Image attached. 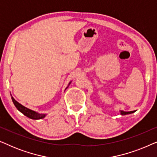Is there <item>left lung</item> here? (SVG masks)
I'll use <instances>...</instances> for the list:
<instances>
[{"instance_id":"8db88e82","label":"left lung","mask_w":157,"mask_h":157,"mask_svg":"<svg viewBox=\"0 0 157 157\" xmlns=\"http://www.w3.org/2000/svg\"><path fill=\"white\" fill-rule=\"evenodd\" d=\"M134 111H121V115H125V114H128V113H134Z\"/></svg>"}]
</instances>
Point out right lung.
<instances>
[{
	"mask_svg": "<svg viewBox=\"0 0 157 157\" xmlns=\"http://www.w3.org/2000/svg\"><path fill=\"white\" fill-rule=\"evenodd\" d=\"M11 98H12L13 102V104L15 105V106L16 107L17 109H18L19 111H21V113H23L25 116H26L27 117L30 118V119H43V118H44L45 116H46V114H40V113H36V111L31 110V109L25 108V106H22V105H21V104H19L18 102H17L14 99L13 97H11Z\"/></svg>",
	"mask_w": 157,
	"mask_h": 157,
	"instance_id": "1",
	"label": "right lung"
}]
</instances>
